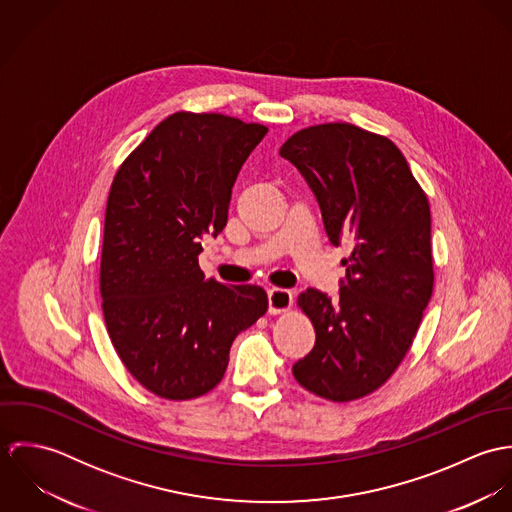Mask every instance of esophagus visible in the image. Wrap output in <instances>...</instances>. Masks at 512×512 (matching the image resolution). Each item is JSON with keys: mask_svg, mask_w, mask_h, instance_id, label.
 Here are the masks:
<instances>
[{"mask_svg": "<svg viewBox=\"0 0 512 512\" xmlns=\"http://www.w3.org/2000/svg\"><path fill=\"white\" fill-rule=\"evenodd\" d=\"M268 301H270V313L278 315V313H286L290 311L293 305V293L284 288H272L268 292Z\"/></svg>", "mask_w": 512, "mask_h": 512, "instance_id": "1", "label": "esophagus"}]
</instances>
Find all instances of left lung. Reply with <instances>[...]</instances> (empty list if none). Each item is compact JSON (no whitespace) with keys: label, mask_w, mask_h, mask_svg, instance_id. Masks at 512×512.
<instances>
[{"label":"left lung","mask_w":512,"mask_h":512,"mask_svg":"<svg viewBox=\"0 0 512 512\" xmlns=\"http://www.w3.org/2000/svg\"><path fill=\"white\" fill-rule=\"evenodd\" d=\"M280 155L313 189L329 242L353 240L339 303L297 295L315 347L293 376L331 402L365 398L404 361L434 292L428 195L392 140L347 122L303 128Z\"/></svg>","instance_id":"obj_1"}]
</instances>
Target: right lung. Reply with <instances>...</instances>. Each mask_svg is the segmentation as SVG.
Wrapping results in <instances>:
<instances>
[{
    "mask_svg": "<svg viewBox=\"0 0 512 512\" xmlns=\"http://www.w3.org/2000/svg\"><path fill=\"white\" fill-rule=\"evenodd\" d=\"M268 128L175 112L118 167L104 217L100 295L110 341L159 398L193 400L224 376L234 337L268 311L258 286L205 280L201 240L228 219L236 175Z\"/></svg>",
    "mask_w": 512,
    "mask_h": 512,
    "instance_id": "1",
    "label": "right lung"
}]
</instances>
